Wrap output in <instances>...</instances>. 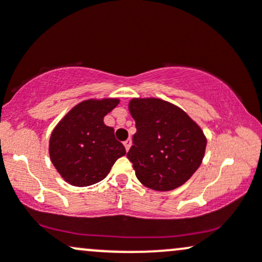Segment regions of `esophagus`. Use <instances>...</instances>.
<instances>
[{"label": "esophagus", "mask_w": 262, "mask_h": 262, "mask_svg": "<svg viewBox=\"0 0 262 262\" xmlns=\"http://www.w3.org/2000/svg\"><path fill=\"white\" fill-rule=\"evenodd\" d=\"M123 144H124V148H125V150H127V151H128V150L130 149V146H132V140H130V139H127Z\"/></svg>", "instance_id": "obj_1"}]
</instances>
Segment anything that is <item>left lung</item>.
I'll return each instance as SVG.
<instances>
[{
    "label": "left lung",
    "mask_w": 262,
    "mask_h": 262,
    "mask_svg": "<svg viewBox=\"0 0 262 262\" xmlns=\"http://www.w3.org/2000/svg\"><path fill=\"white\" fill-rule=\"evenodd\" d=\"M129 112L137 133L127 158L145 187L172 191L196 172L207 138L185 111L160 98H132Z\"/></svg>",
    "instance_id": "1"
}]
</instances>
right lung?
I'll list each match as a JSON object with an SVG mask.
<instances>
[{
  "label": "right lung",
  "mask_w": 262,
  "mask_h": 262,
  "mask_svg": "<svg viewBox=\"0 0 262 262\" xmlns=\"http://www.w3.org/2000/svg\"><path fill=\"white\" fill-rule=\"evenodd\" d=\"M119 98H90L71 108L53 129L50 160L60 176L76 187L95 185L110 173L117 159L125 155L114 129L103 123Z\"/></svg>",
  "instance_id": "add662e5"
}]
</instances>
